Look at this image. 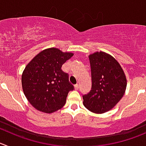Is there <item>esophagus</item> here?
I'll return each mask as SVG.
<instances>
[{"mask_svg": "<svg viewBox=\"0 0 146 146\" xmlns=\"http://www.w3.org/2000/svg\"><path fill=\"white\" fill-rule=\"evenodd\" d=\"M74 88H75V90H78V88H79V86H78V84H76V85H75Z\"/></svg>", "mask_w": 146, "mask_h": 146, "instance_id": "obj_1", "label": "esophagus"}]
</instances>
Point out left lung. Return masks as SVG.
I'll use <instances>...</instances> for the list:
<instances>
[{
  "label": "left lung",
  "mask_w": 146,
  "mask_h": 146,
  "mask_svg": "<svg viewBox=\"0 0 146 146\" xmlns=\"http://www.w3.org/2000/svg\"><path fill=\"white\" fill-rule=\"evenodd\" d=\"M92 72V90L83 96L84 105L96 114L111 110L125 93L127 78L120 64L111 54L96 52L88 55Z\"/></svg>",
  "instance_id": "left-lung-1"
}]
</instances>
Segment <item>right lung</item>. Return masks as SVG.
I'll use <instances>...</instances> for the list:
<instances>
[{
	"mask_svg": "<svg viewBox=\"0 0 146 146\" xmlns=\"http://www.w3.org/2000/svg\"><path fill=\"white\" fill-rule=\"evenodd\" d=\"M73 55L56 47L42 50L25 67L21 75L23 92L32 107L44 113L60 110L73 86L62 64Z\"/></svg>",
	"mask_w": 146,
	"mask_h": 146,
	"instance_id": "add662e5",
	"label": "right lung"
}]
</instances>
